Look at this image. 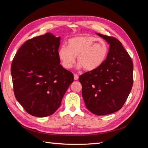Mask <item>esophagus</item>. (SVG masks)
Instances as JSON below:
<instances>
[{
	"label": "esophagus",
	"mask_w": 148,
	"mask_h": 148,
	"mask_svg": "<svg viewBox=\"0 0 148 148\" xmlns=\"http://www.w3.org/2000/svg\"><path fill=\"white\" fill-rule=\"evenodd\" d=\"M74 79L75 80L78 79V75L77 74H74Z\"/></svg>",
	"instance_id": "obj_1"
}]
</instances>
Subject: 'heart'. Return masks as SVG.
<instances>
[{
    "mask_svg": "<svg viewBox=\"0 0 148 148\" xmlns=\"http://www.w3.org/2000/svg\"><path fill=\"white\" fill-rule=\"evenodd\" d=\"M108 50V45L104 40L83 36L70 39L68 46H61L58 54L62 65L66 69L73 66L77 56L78 68L92 71L104 63Z\"/></svg>",
    "mask_w": 148,
    "mask_h": 148,
    "instance_id": "1",
    "label": "heart"
}]
</instances>
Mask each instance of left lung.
Masks as SVG:
<instances>
[{
    "label": "left lung",
    "mask_w": 148,
    "mask_h": 148,
    "mask_svg": "<svg viewBox=\"0 0 148 148\" xmlns=\"http://www.w3.org/2000/svg\"><path fill=\"white\" fill-rule=\"evenodd\" d=\"M110 44L107 59L98 69L79 77L86 108L105 115L123 107L133 86V65L122 43L114 37L97 33Z\"/></svg>",
    "instance_id": "left-lung-1"
}]
</instances>
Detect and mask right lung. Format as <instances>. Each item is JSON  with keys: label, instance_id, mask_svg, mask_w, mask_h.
<instances>
[{"label": "right lung", "instance_id": "obj_1", "mask_svg": "<svg viewBox=\"0 0 148 148\" xmlns=\"http://www.w3.org/2000/svg\"><path fill=\"white\" fill-rule=\"evenodd\" d=\"M60 39L47 33L28 39L12 61L15 96L26 112L35 117L54 113L73 82V73L60 64Z\"/></svg>", "mask_w": 148, "mask_h": 148}]
</instances>
